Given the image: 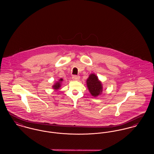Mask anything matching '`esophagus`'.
<instances>
[{
	"instance_id": "1",
	"label": "esophagus",
	"mask_w": 154,
	"mask_h": 154,
	"mask_svg": "<svg viewBox=\"0 0 154 154\" xmlns=\"http://www.w3.org/2000/svg\"><path fill=\"white\" fill-rule=\"evenodd\" d=\"M80 79V77L79 76H76V75H73L72 76V79L73 81H78Z\"/></svg>"
}]
</instances>
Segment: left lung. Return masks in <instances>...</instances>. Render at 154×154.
I'll use <instances>...</instances> for the list:
<instances>
[{
	"label": "left lung",
	"mask_w": 154,
	"mask_h": 154,
	"mask_svg": "<svg viewBox=\"0 0 154 154\" xmlns=\"http://www.w3.org/2000/svg\"><path fill=\"white\" fill-rule=\"evenodd\" d=\"M86 82L87 87L92 96L97 97L102 94L103 89L102 82L95 74L91 73Z\"/></svg>",
	"instance_id": "left-lung-1"
}]
</instances>
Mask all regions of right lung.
<instances>
[{"label":"right lung","instance_id":"add662e5","mask_svg":"<svg viewBox=\"0 0 154 154\" xmlns=\"http://www.w3.org/2000/svg\"><path fill=\"white\" fill-rule=\"evenodd\" d=\"M63 81V79L60 78L59 79L58 81H57L56 82H55V84L52 86V88L53 89H54L55 91H57L58 89H59V88L61 87L62 84V82Z\"/></svg>","mask_w":154,"mask_h":154}]
</instances>
